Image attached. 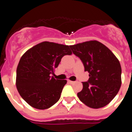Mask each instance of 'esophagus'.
<instances>
[{
  "mask_svg": "<svg viewBox=\"0 0 132 132\" xmlns=\"http://www.w3.org/2000/svg\"><path fill=\"white\" fill-rule=\"evenodd\" d=\"M68 82L71 84L75 83V81H72V80H68Z\"/></svg>",
  "mask_w": 132,
  "mask_h": 132,
  "instance_id": "obj_1",
  "label": "esophagus"
}]
</instances>
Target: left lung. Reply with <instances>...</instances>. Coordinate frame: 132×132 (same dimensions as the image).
<instances>
[{
    "label": "left lung",
    "mask_w": 132,
    "mask_h": 132,
    "mask_svg": "<svg viewBox=\"0 0 132 132\" xmlns=\"http://www.w3.org/2000/svg\"><path fill=\"white\" fill-rule=\"evenodd\" d=\"M69 46L89 73L88 82H82L83 88L77 93L79 100L92 108L106 106L118 94L122 84L119 60L106 45L96 40Z\"/></svg>",
    "instance_id": "1"
}]
</instances>
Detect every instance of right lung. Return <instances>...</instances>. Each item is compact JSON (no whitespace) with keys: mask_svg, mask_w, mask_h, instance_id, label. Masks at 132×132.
Wrapping results in <instances>:
<instances>
[{"mask_svg":"<svg viewBox=\"0 0 132 132\" xmlns=\"http://www.w3.org/2000/svg\"><path fill=\"white\" fill-rule=\"evenodd\" d=\"M69 47L43 42L21 57L16 69V88L31 107L47 109L59 100L67 80L55 79L50 75L54 73L64 55L72 54Z\"/></svg>","mask_w":132,"mask_h":132,"instance_id":"right-lung-1","label":"right lung"}]
</instances>
